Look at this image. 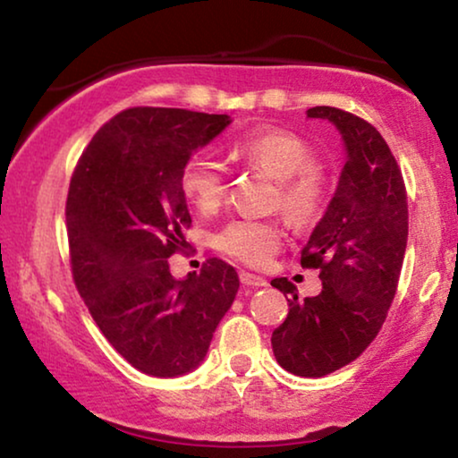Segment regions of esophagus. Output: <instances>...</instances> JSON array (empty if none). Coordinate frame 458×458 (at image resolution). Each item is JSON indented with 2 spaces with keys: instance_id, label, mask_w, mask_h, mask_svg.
<instances>
[{
  "instance_id": "34e87169",
  "label": "esophagus",
  "mask_w": 458,
  "mask_h": 458,
  "mask_svg": "<svg viewBox=\"0 0 458 458\" xmlns=\"http://www.w3.org/2000/svg\"><path fill=\"white\" fill-rule=\"evenodd\" d=\"M240 281H242L243 285H248V287H267L268 285L267 279H262V277H259V275H254V273H246V271L240 273Z\"/></svg>"
}]
</instances>
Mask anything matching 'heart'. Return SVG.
Listing matches in <instances>:
<instances>
[{"label": "heart", "mask_w": 458, "mask_h": 458, "mask_svg": "<svg viewBox=\"0 0 458 458\" xmlns=\"http://www.w3.org/2000/svg\"><path fill=\"white\" fill-rule=\"evenodd\" d=\"M233 154L279 181L277 206L293 223H310L323 208L325 177L315 166L309 143L284 129H259L242 137ZM181 193L199 212H215L223 204L227 181L223 166L208 154H193L179 174ZM284 231L275 221L235 218L215 237L216 248L248 267H262L277 252Z\"/></svg>", "instance_id": "heart-1"}]
</instances>
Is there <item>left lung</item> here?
Masks as SVG:
<instances>
[{
    "instance_id": "obj_1",
    "label": "left lung",
    "mask_w": 458,
    "mask_h": 458,
    "mask_svg": "<svg viewBox=\"0 0 458 458\" xmlns=\"http://www.w3.org/2000/svg\"><path fill=\"white\" fill-rule=\"evenodd\" d=\"M306 116L334 124L346 165L300 260L321 271L323 290L302 300L285 277L271 281L290 304L271 344L285 371L323 377L359 359L386 321L406 252L409 204L396 158L373 124L331 106Z\"/></svg>"
}]
</instances>
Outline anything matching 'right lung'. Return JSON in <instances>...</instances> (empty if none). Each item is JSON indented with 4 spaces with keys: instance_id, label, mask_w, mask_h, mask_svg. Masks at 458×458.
<instances>
[{
    "instance_id": "obj_1",
    "label": "right lung",
    "mask_w": 458,
    "mask_h": 458,
    "mask_svg": "<svg viewBox=\"0 0 458 458\" xmlns=\"http://www.w3.org/2000/svg\"><path fill=\"white\" fill-rule=\"evenodd\" d=\"M231 124L227 114L131 108L93 135L66 199L72 277L124 360L154 377L199 367L240 277L210 259L174 279L168 259L191 223L181 168Z\"/></svg>"
}]
</instances>
